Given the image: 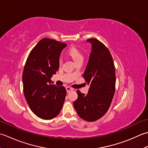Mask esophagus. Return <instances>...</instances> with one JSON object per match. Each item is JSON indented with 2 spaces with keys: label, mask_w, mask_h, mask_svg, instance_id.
Returning a JSON list of instances; mask_svg holds the SVG:
<instances>
[{
  "label": "esophagus",
  "mask_w": 148,
  "mask_h": 148,
  "mask_svg": "<svg viewBox=\"0 0 148 148\" xmlns=\"http://www.w3.org/2000/svg\"><path fill=\"white\" fill-rule=\"evenodd\" d=\"M66 91H67V92H70V91H73V89H72L71 87H66Z\"/></svg>",
  "instance_id": "esophagus-1"
}]
</instances>
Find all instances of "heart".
Instances as JSON below:
<instances>
[{
	"instance_id": "b5f03b06",
	"label": "heart",
	"mask_w": 148,
	"mask_h": 148,
	"mask_svg": "<svg viewBox=\"0 0 148 148\" xmlns=\"http://www.w3.org/2000/svg\"><path fill=\"white\" fill-rule=\"evenodd\" d=\"M67 54L71 57V59L73 60L75 62L78 63L80 61H83L84 56L81 51L77 48L76 47H71L67 50ZM62 60H59V64H61Z\"/></svg>"
}]
</instances>
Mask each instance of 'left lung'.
<instances>
[{"mask_svg": "<svg viewBox=\"0 0 148 148\" xmlns=\"http://www.w3.org/2000/svg\"><path fill=\"white\" fill-rule=\"evenodd\" d=\"M87 41L91 43L92 50L83 77L90 87L87 95L77 90L73 105L80 117L92 122L103 116L110 107L115 92L116 72L107 47L96 38Z\"/></svg>", "mask_w": 148, "mask_h": 148, "instance_id": "1", "label": "left lung"}]
</instances>
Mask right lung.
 I'll list each match as a JSON object with an SVG mask.
<instances>
[{
  "label": "right lung",
  "mask_w": 148,
  "mask_h": 148,
  "mask_svg": "<svg viewBox=\"0 0 148 148\" xmlns=\"http://www.w3.org/2000/svg\"><path fill=\"white\" fill-rule=\"evenodd\" d=\"M66 46L52 39H42L30 52L24 66V96L33 113L43 119L56 117L64 104L65 87L51 84L50 78L59 70V57Z\"/></svg>",
  "instance_id": "add662e5"
}]
</instances>
